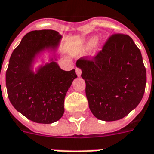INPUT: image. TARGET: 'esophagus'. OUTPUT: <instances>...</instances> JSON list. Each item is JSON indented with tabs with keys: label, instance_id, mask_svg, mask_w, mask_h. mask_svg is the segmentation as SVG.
<instances>
[{
	"label": "esophagus",
	"instance_id": "34e87169",
	"mask_svg": "<svg viewBox=\"0 0 154 154\" xmlns=\"http://www.w3.org/2000/svg\"><path fill=\"white\" fill-rule=\"evenodd\" d=\"M75 71H76V74H77V75L78 76H80L81 75V73H82V71H81L79 68H76L75 69Z\"/></svg>",
	"mask_w": 154,
	"mask_h": 154
}]
</instances>
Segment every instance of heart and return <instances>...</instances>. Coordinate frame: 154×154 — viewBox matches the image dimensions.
I'll list each match as a JSON object with an SVG mask.
<instances>
[{"mask_svg": "<svg viewBox=\"0 0 154 154\" xmlns=\"http://www.w3.org/2000/svg\"><path fill=\"white\" fill-rule=\"evenodd\" d=\"M97 42V38H93L91 39L89 42H88L87 45H86V50H91V49H92L95 46V45Z\"/></svg>", "mask_w": 154, "mask_h": 154, "instance_id": "1", "label": "heart"}]
</instances>
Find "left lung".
Segmentation results:
<instances>
[{"instance_id":"1","label":"left lung","mask_w":154,"mask_h":154,"mask_svg":"<svg viewBox=\"0 0 154 154\" xmlns=\"http://www.w3.org/2000/svg\"><path fill=\"white\" fill-rule=\"evenodd\" d=\"M89 108L96 118L120 120L141 100L146 84L142 56L127 34L111 35L95 56L79 58Z\"/></svg>"}]
</instances>
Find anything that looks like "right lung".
<instances>
[{
	"label": "right lung",
	"mask_w": 154,
	"mask_h": 154,
	"mask_svg": "<svg viewBox=\"0 0 154 154\" xmlns=\"http://www.w3.org/2000/svg\"><path fill=\"white\" fill-rule=\"evenodd\" d=\"M61 35L52 29L34 30L26 34L14 49L5 75L8 97L15 109L29 120L51 124L64 113V99L75 70L66 71L55 62L42 66L36 74L30 70L39 51L55 48Z\"/></svg>",
	"instance_id": "add662e5"
}]
</instances>
